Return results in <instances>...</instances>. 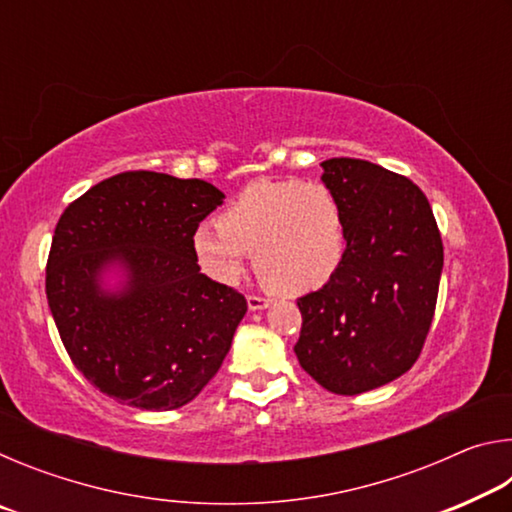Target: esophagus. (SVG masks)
I'll list each match as a JSON object with an SVG mask.
<instances>
[{
	"mask_svg": "<svg viewBox=\"0 0 512 512\" xmlns=\"http://www.w3.org/2000/svg\"><path fill=\"white\" fill-rule=\"evenodd\" d=\"M246 300H248V309L250 311H259V309H266L268 305H271V300L264 298V296H255V293H250Z\"/></svg>",
	"mask_w": 512,
	"mask_h": 512,
	"instance_id": "obj_1",
	"label": "esophagus"
}]
</instances>
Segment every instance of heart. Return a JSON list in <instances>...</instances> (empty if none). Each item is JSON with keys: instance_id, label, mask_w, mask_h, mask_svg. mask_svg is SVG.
<instances>
[{"instance_id": "b5f03b06", "label": "heart", "mask_w": 512, "mask_h": 512, "mask_svg": "<svg viewBox=\"0 0 512 512\" xmlns=\"http://www.w3.org/2000/svg\"><path fill=\"white\" fill-rule=\"evenodd\" d=\"M216 225H201L192 237L201 271L232 284L250 253L259 280L280 296L325 287L348 250L343 205L323 183L259 180L230 203Z\"/></svg>"}]
</instances>
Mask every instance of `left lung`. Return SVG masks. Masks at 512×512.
Segmentation results:
<instances>
[{
	"mask_svg": "<svg viewBox=\"0 0 512 512\" xmlns=\"http://www.w3.org/2000/svg\"><path fill=\"white\" fill-rule=\"evenodd\" d=\"M348 225L343 264L298 300L296 357L320 386L359 395L420 357L436 311L443 239L418 185L357 158L320 162Z\"/></svg>",
	"mask_w": 512,
	"mask_h": 512,
	"instance_id": "obj_1",
	"label": "left lung"
}]
</instances>
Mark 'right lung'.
<instances>
[{
	"label": "right lung",
	"instance_id": "obj_1",
	"mask_svg": "<svg viewBox=\"0 0 512 512\" xmlns=\"http://www.w3.org/2000/svg\"><path fill=\"white\" fill-rule=\"evenodd\" d=\"M223 192L198 178L126 171L60 214L47 300L83 377L144 411L180 409L219 372L246 298L201 273L192 237ZM119 267V290L102 273Z\"/></svg>",
	"mask_w": 512,
	"mask_h": 512
}]
</instances>
